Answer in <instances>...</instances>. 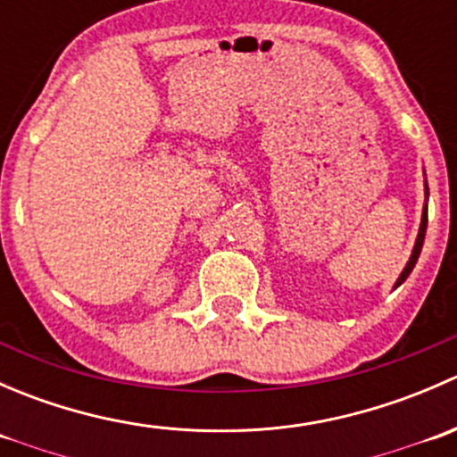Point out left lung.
I'll list each match as a JSON object with an SVG mask.
<instances>
[{"label":"left lung","mask_w":457,"mask_h":457,"mask_svg":"<svg viewBox=\"0 0 457 457\" xmlns=\"http://www.w3.org/2000/svg\"><path fill=\"white\" fill-rule=\"evenodd\" d=\"M427 201H428V186H427V179H425V207H422V219H420V228H418V237H416V243H413V250H411V256H409L407 265H404V270L400 271L398 280L394 283V289L400 287V285L404 283V280L409 278V274L413 271V267H416L418 258H420V252H422V245H425V234H427Z\"/></svg>","instance_id":"left-lung-1"}]
</instances>
